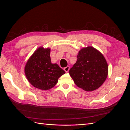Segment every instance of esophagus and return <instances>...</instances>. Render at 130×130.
Listing matches in <instances>:
<instances>
[{"label": "esophagus", "instance_id": "1", "mask_svg": "<svg viewBox=\"0 0 130 130\" xmlns=\"http://www.w3.org/2000/svg\"><path fill=\"white\" fill-rule=\"evenodd\" d=\"M69 66H67V67H66L64 68V70L66 73H68L69 72Z\"/></svg>", "mask_w": 130, "mask_h": 130}]
</instances>
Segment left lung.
Returning a JSON list of instances; mask_svg holds the SVG:
<instances>
[{"instance_id": "8db88e82", "label": "left lung", "mask_w": 130, "mask_h": 130, "mask_svg": "<svg viewBox=\"0 0 130 130\" xmlns=\"http://www.w3.org/2000/svg\"><path fill=\"white\" fill-rule=\"evenodd\" d=\"M77 57L76 62L69 70L75 84L88 92L100 87L108 74V65L103 54L88 46L82 48Z\"/></svg>"}]
</instances>
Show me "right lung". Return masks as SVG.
<instances>
[{
	"mask_svg": "<svg viewBox=\"0 0 130 130\" xmlns=\"http://www.w3.org/2000/svg\"><path fill=\"white\" fill-rule=\"evenodd\" d=\"M50 49L39 48L29 59L25 67L26 78L34 87L48 90L57 83L65 72L57 64L51 62Z\"/></svg>",
	"mask_w": 130,
	"mask_h": 130,
	"instance_id": "obj_1",
	"label": "right lung"
}]
</instances>
